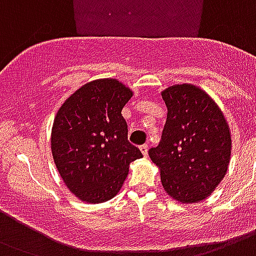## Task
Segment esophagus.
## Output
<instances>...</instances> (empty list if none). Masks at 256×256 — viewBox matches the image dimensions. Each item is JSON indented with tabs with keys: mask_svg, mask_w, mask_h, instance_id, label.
<instances>
[{
	"mask_svg": "<svg viewBox=\"0 0 256 256\" xmlns=\"http://www.w3.org/2000/svg\"><path fill=\"white\" fill-rule=\"evenodd\" d=\"M140 150H142V154L144 156L148 155V144H142V146H140Z\"/></svg>",
	"mask_w": 256,
	"mask_h": 256,
	"instance_id": "obj_1",
	"label": "esophagus"
}]
</instances>
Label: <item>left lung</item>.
<instances>
[{"label": "left lung", "instance_id": "1", "mask_svg": "<svg viewBox=\"0 0 256 256\" xmlns=\"http://www.w3.org/2000/svg\"><path fill=\"white\" fill-rule=\"evenodd\" d=\"M167 122L162 140L148 150L163 188L183 204L199 203L224 178L231 159V132L220 108L192 84L162 92Z\"/></svg>", "mask_w": 256, "mask_h": 256}]
</instances>
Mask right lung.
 <instances>
[{"instance_id":"1","label":"right lung","mask_w":256,"mask_h":256,"mask_svg":"<svg viewBox=\"0 0 256 256\" xmlns=\"http://www.w3.org/2000/svg\"><path fill=\"white\" fill-rule=\"evenodd\" d=\"M132 94L116 78H100L77 89L57 112L50 138L53 160L65 186L81 202L112 199L130 164L142 158L128 142L122 114Z\"/></svg>"}]
</instances>
